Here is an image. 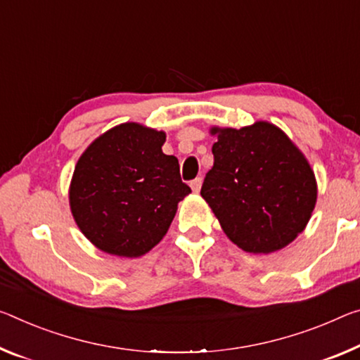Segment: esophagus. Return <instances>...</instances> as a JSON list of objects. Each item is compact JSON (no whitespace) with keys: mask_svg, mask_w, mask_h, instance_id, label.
Returning a JSON list of instances; mask_svg holds the SVG:
<instances>
[{"mask_svg":"<svg viewBox=\"0 0 360 360\" xmlns=\"http://www.w3.org/2000/svg\"><path fill=\"white\" fill-rule=\"evenodd\" d=\"M191 187H192L193 192H200V189H202V178L193 179V181L191 182Z\"/></svg>","mask_w":360,"mask_h":360,"instance_id":"esophagus-1","label":"esophagus"}]
</instances>
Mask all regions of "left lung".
<instances>
[{
  "label": "left lung",
  "mask_w": 360,
  "mask_h": 360,
  "mask_svg": "<svg viewBox=\"0 0 360 360\" xmlns=\"http://www.w3.org/2000/svg\"><path fill=\"white\" fill-rule=\"evenodd\" d=\"M214 163L200 195L229 240L243 252L269 255L292 243L317 202L309 162L269 122L240 129L213 127Z\"/></svg>",
  "instance_id": "obj_1"
}]
</instances>
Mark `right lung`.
Returning a JSON list of instances; mask_svg holds the SVG:
<instances>
[{
    "instance_id": "obj_1",
    "label": "right lung",
    "mask_w": 360,
    "mask_h": 360,
    "mask_svg": "<svg viewBox=\"0 0 360 360\" xmlns=\"http://www.w3.org/2000/svg\"><path fill=\"white\" fill-rule=\"evenodd\" d=\"M165 131L128 122L88 146L73 171L68 203L83 236L101 252L139 258L167 236L191 193L179 162L165 155Z\"/></svg>"
}]
</instances>
